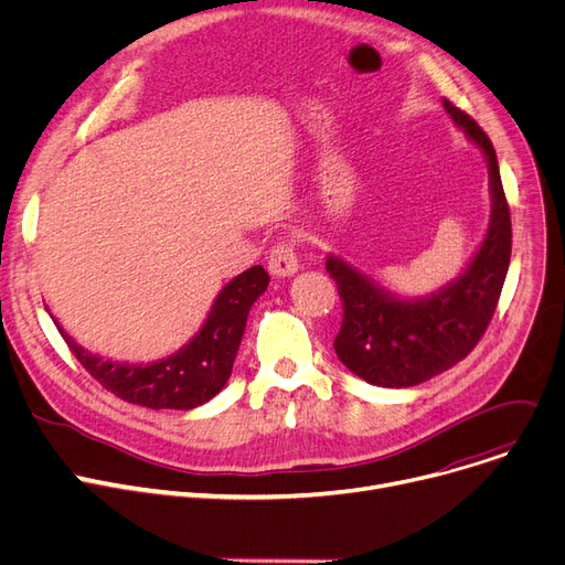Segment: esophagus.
Listing matches in <instances>:
<instances>
[{"label":"esophagus","mask_w":565,"mask_h":565,"mask_svg":"<svg viewBox=\"0 0 565 565\" xmlns=\"http://www.w3.org/2000/svg\"><path fill=\"white\" fill-rule=\"evenodd\" d=\"M267 267L276 278H289L298 271V257L294 250V242L276 244L267 255Z\"/></svg>","instance_id":"34e87169"}]
</instances>
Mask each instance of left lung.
<instances>
[{
  "mask_svg": "<svg viewBox=\"0 0 565 565\" xmlns=\"http://www.w3.org/2000/svg\"><path fill=\"white\" fill-rule=\"evenodd\" d=\"M443 105L488 166L490 221L468 267L434 294L404 298L347 259L326 257L344 306L335 353L349 372L379 387L419 385L466 358L486 333L509 271L511 214L494 148L466 111L449 99Z\"/></svg>",
  "mask_w": 565,
  "mask_h": 565,
  "instance_id": "8db88e82",
  "label": "left lung"
}]
</instances>
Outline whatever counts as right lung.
Returning a JSON list of instances; mask_svg holds the SVG:
<instances>
[{
  "label": "right lung",
  "mask_w": 565,
  "mask_h": 565,
  "mask_svg": "<svg viewBox=\"0 0 565 565\" xmlns=\"http://www.w3.org/2000/svg\"><path fill=\"white\" fill-rule=\"evenodd\" d=\"M267 287L269 276L262 267H253L232 278L218 291L203 328L173 355L146 364L99 358L77 344L63 326L52 315L50 317L82 367L120 399L154 411H191L214 399L227 383L248 312Z\"/></svg>",
  "instance_id": "add662e5"
}]
</instances>
